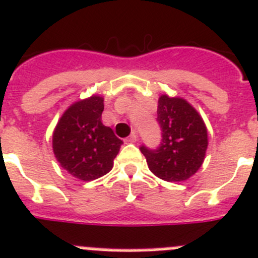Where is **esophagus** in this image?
I'll list each match as a JSON object with an SVG mask.
<instances>
[{"mask_svg": "<svg viewBox=\"0 0 258 258\" xmlns=\"http://www.w3.org/2000/svg\"><path fill=\"white\" fill-rule=\"evenodd\" d=\"M124 141H126V143H128V144L136 143V141H137V135L135 134V132H132V134L130 135L128 137H126V139H124Z\"/></svg>", "mask_w": 258, "mask_h": 258, "instance_id": "34e87169", "label": "esophagus"}]
</instances>
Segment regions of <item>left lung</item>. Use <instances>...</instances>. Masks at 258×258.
<instances>
[{
	"instance_id": "left-lung-1",
	"label": "left lung",
	"mask_w": 258,
	"mask_h": 258,
	"mask_svg": "<svg viewBox=\"0 0 258 258\" xmlns=\"http://www.w3.org/2000/svg\"><path fill=\"white\" fill-rule=\"evenodd\" d=\"M156 121L162 130L159 146H140L149 169L167 182L188 179L200 169L208 149V130L202 118L182 98L162 95Z\"/></svg>"
}]
</instances>
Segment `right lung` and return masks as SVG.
Masks as SVG:
<instances>
[{"instance_id": "add662e5", "label": "right lung", "mask_w": 258, "mask_h": 258, "mask_svg": "<svg viewBox=\"0 0 258 258\" xmlns=\"http://www.w3.org/2000/svg\"><path fill=\"white\" fill-rule=\"evenodd\" d=\"M102 96L72 104L53 132V153L63 169L81 180L107 174L123 143L102 123Z\"/></svg>"}]
</instances>
